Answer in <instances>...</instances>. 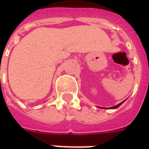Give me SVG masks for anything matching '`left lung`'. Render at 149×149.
Instances as JSON below:
<instances>
[{
    "mask_svg": "<svg viewBox=\"0 0 149 149\" xmlns=\"http://www.w3.org/2000/svg\"><path fill=\"white\" fill-rule=\"evenodd\" d=\"M123 102H124V101H123ZM123 102H121V103H120V104H118L117 105H115V106H113V107H111V108H112V109H116V108H118V107H119V106H120Z\"/></svg>",
    "mask_w": 149,
    "mask_h": 149,
    "instance_id": "left-lung-1",
    "label": "left lung"
}]
</instances>
